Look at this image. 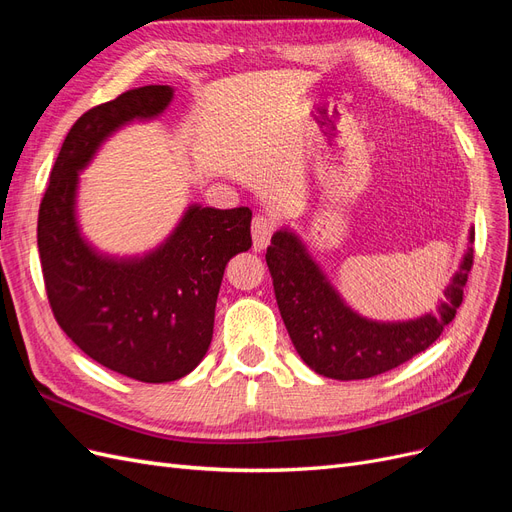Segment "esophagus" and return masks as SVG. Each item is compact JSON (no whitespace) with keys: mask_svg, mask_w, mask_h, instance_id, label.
Here are the masks:
<instances>
[{"mask_svg":"<svg viewBox=\"0 0 512 512\" xmlns=\"http://www.w3.org/2000/svg\"><path fill=\"white\" fill-rule=\"evenodd\" d=\"M275 230L273 220L265 218V215H256L252 220V239H254V250H265L271 241V235Z\"/></svg>","mask_w":512,"mask_h":512,"instance_id":"obj_1","label":"esophagus"}]
</instances>
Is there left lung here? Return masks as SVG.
<instances>
[{
    "label": "left lung",
    "mask_w": 512,
    "mask_h": 512,
    "mask_svg": "<svg viewBox=\"0 0 512 512\" xmlns=\"http://www.w3.org/2000/svg\"><path fill=\"white\" fill-rule=\"evenodd\" d=\"M472 243L474 228L468 230V250L433 312L408 320H374L348 305L305 241L282 226L267 247V265L294 350L309 369L333 380L374 378L410 361L453 322L472 269Z\"/></svg>",
    "instance_id": "1"
}]
</instances>
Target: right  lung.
I'll return each instance as SVG.
<instances>
[{
  "label": "right lung",
  "mask_w": 512,
  "mask_h": 512,
  "mask_svg": "<svg viewBox=\"0 0 512 512\" xmlns=\"http://www.w3.org/2000/svg\"><path fill=\"white\" fill-rule=\"evenodd\" d=\"M173 98L170 85H147L87 111L61 145L38 215L42 275L59 327L100 365L153 384L188 376L205 359L224 269L252 247L247 207L190 203L143 254H108L83 232V170L108 138L160 119Z\"/></svg>",
  "instance_id": "obj_1"
}]
</instances>
